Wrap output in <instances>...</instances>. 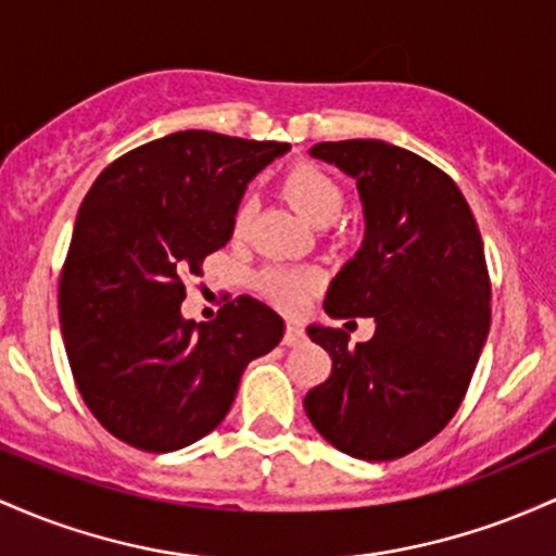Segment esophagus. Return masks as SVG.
<instances>
[{
  "label": "esophagus",
  "instance_id": "1",
  "mask_svg": "<svg viewBox=\"0 0 556 556\" xmlns=\"http://www.w3.org/2000/svg\"><path fill=\"white\" fill-rule=\"evenodd\" d=\"M302 341H304V328L299 326V323H289V326H286V333H283V344L296 346V344H302Z\"/></svg>",
  "mask_w": 556,
  "mask_h": 556
}]
</instances>
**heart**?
I'll list each match as a JSON object with an SVG mask.
<instances>
[{"label": "heart", "mask_w": 556, "mask_h": 556, "mask_svg": "<svg viewBox=\"0 0 556 556\" xmlns=\"http://www.w3.org/2000/svg\"><path fill=\"white\" fill-rule=\"evenodd\" d=\"M280 189H283L286 199L317 226L333 223L346 204V191L341 180L333 173H328L326 167L315 165V162L291 165L283 180H280ZM249 223H252V202H241L233 212V239H244L249 233ZM315 286L317 276L312 270L276 267V270L265 273L267 294L286 309L299 307Z\"/></svg>", "instance_id": "heart-1"}]
</instances>
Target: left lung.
<instances>
[{"label": "left lung", "mask_w": 556, "mask_h": 556, "mask_svg": "<svg viewBox=\"0 0 556 556\" xmlns=\"http://www.w3.org/2000/svg\"><path fill=\"white\" fill-rule=\"evenodd\" d=\"M309 154L357 178L367 220L365 244L323 307L372 317L376 333L349 346L344 330L309 328L333 365L304 409L344 454L399 459L446 428L476 372L491 326L483 239L457 184L409 149L349 139Z\"/></svg>", "instance_id": "1"}]
</instances>
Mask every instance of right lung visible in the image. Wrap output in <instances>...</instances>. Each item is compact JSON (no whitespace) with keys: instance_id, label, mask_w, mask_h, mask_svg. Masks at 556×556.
I'll return each instance as SVG.
<instances>
[{"instance_id":"add662e5","label":"right lung","mask_w":556,"mask_h":556,"mask_svg":"<svg viewBox=\"0 0 556 556\" xmlns=\"http://www.w3.org/2000/svg\"><path fill=\"white\" fill-rule=\"evenodd\" d=\"M289 143L178 130L110 162L80 204L58 307L73 380L108 433L176 452L220 426L244 367L283 339L260 299L180 317L186 276L233 236L247 184Z\"/></svg>"}]
</instances>
